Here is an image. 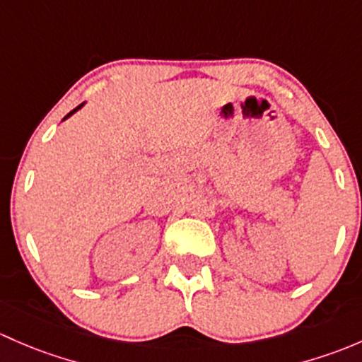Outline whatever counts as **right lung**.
<instances>
[{"instance_id": "right-lung-1", "label": "right lung", "mask_w": 362, "mask_h": 362, "mask_svg": "<svg viewBox=\"0 0 362 362\" xmlns=\"http://www.w3.org/2000/svg\"><path fill=\"white\" fill-rule=\"evenodd\" d=\"M80 107H81V104H80V106H78V107H74V110H73V111H71V113H68V115H66V117H64V120H66V118H68V117H71V115H73V113H74V111H76V110H80Z\"/></svg>"}]
</instances>
